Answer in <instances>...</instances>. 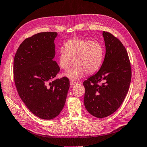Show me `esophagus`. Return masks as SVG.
<instances>
[{
    "label": "esophagus",
    "mask_w": 147,
    "mask_h": 147,
    "mask_svg": "<svg viewBox=\"0 0 147 147\" xmlns=\"http://www.w3.org/2000/svg\"><path fill=\"white\" fill-rule=\"evenodd\" d=\"M77 84V82H76V81H70V84H71V86H74L75 84Z\"/></svg>",
    "instance_id": "1"
}]
</instances>
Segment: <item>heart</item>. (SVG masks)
Here are the masks:
<instances>
[{"label":"heart","instance_id":"b5f03b06","mask_svg":"<svg viewBox=\"0 0 147 147\" xmlns=\"http://www.w3.org/2000/svg\"><path fill=\"white\" fill-rule=\"evenodd\" d=\"M103 57V48L99 42L75 38L67 42L65 48L60 49L59 63L62 69L67 71L74 63L75 66L65 75L71 80H77L86 73L91 75L98 71Z\"/></svg>","mask_w":147,"mask_h":147}]
</instances>
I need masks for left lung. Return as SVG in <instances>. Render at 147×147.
I'll return each instance as SVG.
<instances>
[{
    "label": "left lung",
    "mask_w": 147,
    "mask_h": 147,
    "mask_svg": "<svg viewBox=\"0 0 147 147\" xmlns=\"http://www.w3.org/2000/svg\"><path fill=\"white\" fill-rule=\"evenodd\" d=\"M106 53L99 71L83 82L84 105L97 118L113 114L123 102L131 77L130 62L121 42L108 32H103Z\"/></svg>",
    "instance_id": "1"
}]
</instances>
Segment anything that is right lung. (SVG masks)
I'll use <instances>...</instances> for the list:
<instances>
[{"instance_id":"add662e5","label":"right lung","mask_w":147,"mask_h":147,"mask_svg":"<svg viewBox=\"0 0 147 147\" xmlns=\"http://www.w3.org/2000/svg\"><path fill=\"white\" fill-rule=\"evenodd\" d=\"M57 32H41L20 44L13 60V79L18 93L32 113L44 120L56 117L63 108L69 80H54L60 72L55 56Z\"/></svg>"}]
</instances>
